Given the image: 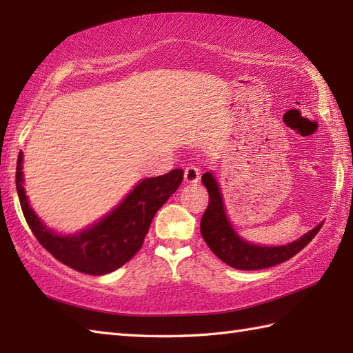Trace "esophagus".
Instances as JSON below:
<instances>
[{
    "instance_id": "34e87169",
    "label": "esophagus",
    "mask_w": 353,
    "mask_h": 353,
    "mask_svg": "<svg viewBox=\"0 0 353 353\" xmlns=\"http://www.w3.org/2000/svg\"><path fill=\"white\" fill-rule=\"evenodd\" d=\"M183 179L186 183H197L200 181V170L196 165H188V167L185 168Z\"/></svg>"
}]
</instances>
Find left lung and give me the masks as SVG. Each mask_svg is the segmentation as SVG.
<instances>
[{
	"mask_svg": "<svg viewBox=\"0 0 353 353\" xmlns=\"http://www.w3.org/2000/svg\"><path fill=\"white\" fill-rule=\"evenodd\" d=\"M201 182L206 186L209 194V203L200 221L201 236L216 256L234 268L262 270L282 264L301 252L305 245H308L312 238L319 234L320 228L323 226V223H320L306 235L285 245L273 247L250 244L232 228L226 215V209H224L219 183H216L212 172H205L201 176Z\"/></svg>",
	"mask_w": 353,
	"mask_h": 353,
	"instance_id": "left-lung-1",
	"label": "left lung"
}]
</instances>
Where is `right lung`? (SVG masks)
Wrapping results in <instances>:
<instances>
[{
  "mask_svg": "<svg viewBox=\"0 0 353 353\" xmlns=\"http://www.w3.org/2000/svg\"><path fill=\"white\" fill-rule=\"evenodd\" d=\"M182 170L141 181L132 192L91 228L74 235H57L34 214L24 190L22 152L17 162V191L26 221L45 250L80 273L101 276L129 262L139 252L154 214L177 191Z\"/></svg>",
  "mask_w": 353,
  "mask_h": 353,
  "instance_id": "add662e5",
  "label": "right lung"
}]
</instances>
